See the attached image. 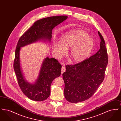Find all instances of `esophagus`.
<instances>
[{
    "label": "esophagus",
    "mask_w": 121,
    "mask_h": 121,
    "mask_svg": "<svg viewBox=\"0 0 121 121\" xmlns=\"http://www.w3.org/2000/svg\"><path fill=\"white\" fill-rule=\"evenodd\" d=\"M64 65V64H63ZM65 70H66V68H65V67L64 66H62V69H61V74H62L63 73H64V72H65Z\"/></svg>",
    "instance_id": "34e87169"
}]
</instances>
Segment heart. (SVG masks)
I'll return each mask as SVG.
<instances>
[{"label":"heart","instance_id":"heart-1","mask_svg":"<svg viewBox=\"0 0 121 121\" xmlns=\"http://www.w3.org/2000/svg\"><path fill=\"white\" fill-rule=\"evenodd\" d=\"M60 43H54L52 49L55 54L61 58L69 48V53L75 63L82 62L87 58L92 51L93 40L86 31L82 29L72 31L63 35Z\"/></svg>","mask_w":121,"mask_h":121}]
</instances>
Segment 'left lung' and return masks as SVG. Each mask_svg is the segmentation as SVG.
Listing matches in <instances>:
<instances>
[{
	"instance_id": "obj_1",
	"label": "left lung",
	"mask_w": 121,
	"mask_h": 121,
	"mask_svg": "<svg viewBox=\"0 0 121 121\" xmlns=\"http://www.w3.org/2000/svg\"><path fill=\"white\" fill-rule=\"evenodd\" d=\"M100 48L89 58L74 65L66 66L63 73L64 96L70 103H77L91 98L103 82L108 63L105 42L99 31Z\"/></svg>"
}]
</instances>
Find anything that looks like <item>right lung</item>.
Here are the masks:
<instances>
[{
  "instance_id": "1",
  "label": "right lung",
  "mask_w": 121,
  "mask_h": 121,
  "mask_svg": "<svg viewBox=\"0 0 121 121\" xmlns=\"http://www.w3.org/2000/svg\"><path fill=\"white\" fill-rule=\"evenodd\" d=\"M67 18L68 16L62 15L39 19L35 22L18 41L15 50L13 69L21 91L31 100L42 101L48 98L52 82L61 75L62 65L55 58L47 57L42 65L36 82L34 84H30L24 79L20 69L19 51L21 47L42 39L50 40L52 29Z\"/></svg>"
}]
</instances>
